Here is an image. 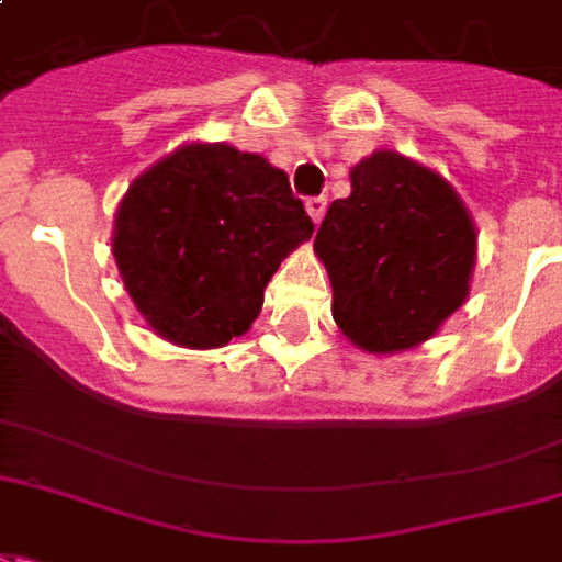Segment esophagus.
<instances>
[{
	"label": "esophagus",
	"mask_w": 562,
	"mask_h": 562,
	"mask_svg": "<svg viewBox=\"0 0 562 562\" xmlns=\"http://www.w3.org/2000/svg\"><path fill=\"white\" fill-rule=\"evenodd\" d=\"M326 198L323 195H314V198H307L305 201V210H307V216L314 218V225H319L323 222V216H326Z\"/></svg>",
	"instance_id": "1"
}]
</instances>
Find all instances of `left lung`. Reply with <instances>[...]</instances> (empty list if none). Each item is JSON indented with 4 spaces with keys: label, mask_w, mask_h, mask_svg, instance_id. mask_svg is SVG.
I'll return each mask as SVG.
<instances>
[{
    "label": "left lung",
    "mask_w": 562,
    "mask_h": 562,
    "mask_svg": "<svg viewBox=\"0 0 562 562\" xmlns=\"http://www.w3.org/2000/svg\"><path fill=\"white\" fill-rule=\"evenodd\" d=\"M314 248L335 290V323L367 352L432 337L468 296L476 234L459 195L406 156L379 150L352 168Z\"/></svg>",
    "instance_id": "1"
}]
</instances>
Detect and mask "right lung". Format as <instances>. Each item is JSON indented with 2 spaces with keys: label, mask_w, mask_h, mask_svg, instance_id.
Masks as SVG:
<instances>
[{
  "label": "right lung",
  "mask_w": 562,
  "mask_h": 562,
  "mask_svg": "<svg viewBox=\"0 0 562 562\" xmlns=\"http://www.w3.org/2000/svg\"><path fill=\"white\" fill-rule=\"evenodd\" d=\"M311 234L281 168L227 145H186L130 186L112 246L156 335L213 349L246 335L269 278Z\"/></svg>",
  "instance_id": "right-lung-1"
}]
</instances>
